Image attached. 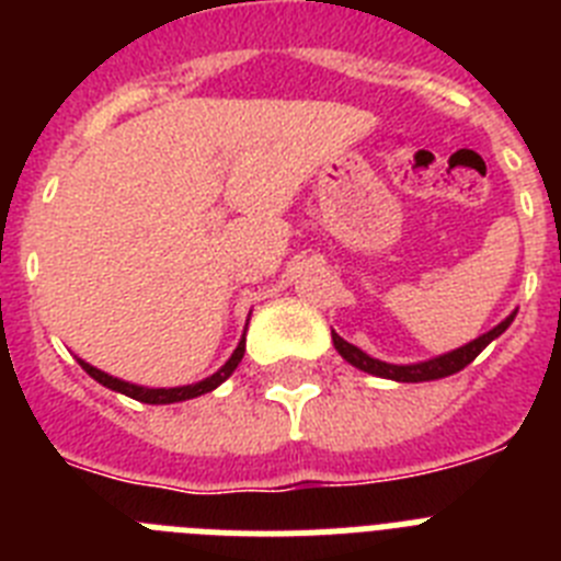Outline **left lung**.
I'll use <instances>...</instances> for the list:
<instances>
[{"label": "left lung", "mask_w": 561, "mask_h": 561, "mask_svg": "<svg viewBox=\"0 0 561 561\" xmlns=\"http://www.w3.org/2000/svg\"><path fill=\"white\" fill-rule=\"evenodd\" d=\"M514 314H517V311H512V314L505 317L503 323L494 325L492 331H485V334L478 336V340L466 342L463 348H455L449 351V354H440L427 362H415V365H390V362L374 359V356H368L365 351L356 348V345L342 340L336 331H331V340H334V348L340 351L342 359L351 362L354 368L365 370V374H374V376H381V379H393V381H433V379H444V376H453L458 374V370H463L466 365H469V362H472L474 356L489 345V342L497 340V336L514 323Z\"/></svg>", "instance_id": "1"}]
</instances>
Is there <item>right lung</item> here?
<instances>
[{
	"instance_id": "1",
	"label": "right lung",
	"mask_w": 561,
	"mask_h": 561,
	"mask_svg": "<svg viewBox=\"0 0 561 561\" xmlns=\"http://www.w3.org/2000/svg\"><path fill=\"white\" fill-rule=\"evenodd\" d=\"M241 356H244V336H241V342H238V348L232 351L230 359H227L225 365L216 370V374L207 376V379H202V381H196V385H182V388H140V385H131V381L114 379V376H108V374H103V370L92 368L89 362H83V359H78V362H81V368L87 370L92 379L101 381L103 388L117 390V393L128 396V399L142 401V404H173V401L196 399V396H205V393H210V390L219 388L221 381H225L227 376H232V370L238 368Z\"/></svg>"
}]
</instances>
